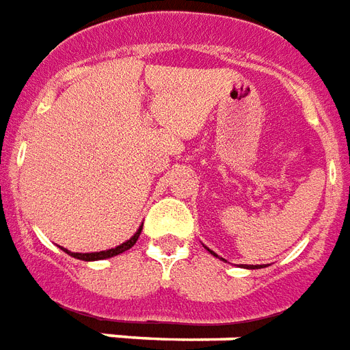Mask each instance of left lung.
<instances>
[{"label":"left lung","instance_id":"left-lung-1","mask_svg":"<svg viewBox=\"0 0 350 350\" xmlns=\"http://www.w3.org/2000/svg\"><path fill=\"white\" fill-rule=\"evenodd\" d=\"M211 254H213V256H217V254H215V252H211ZM260 267H263V265H248L247 269H260Z\"/></svg>","mask_w":350,"mask_h":350}]
</instances>
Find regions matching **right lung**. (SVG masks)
Here are the masks:
<instances>
[{
    "instance_id": "1",
    "label": "right lung",
    "mask_w": 350,
    "mask_h": 350,
    "mask_svg": "<svg viewBox=\"0 0 350 350\" xmlns=\"http://www.w3.org/2000/svg\"><path fill=\"white\" fill-rule=\"evenodd\" d=\"M141 230H142V226L137 230L135 234H133V237H129L126 243H122V245H118V247H115V248H109V250H102V252H90V254H81V252H68V250L64 248V252L72 256V258H77V260H83V261L107 260V258H113V256L122 254V252H126V250H129V248L133 247V245L137 243V239H139V235H141Z\"/></svg>"
}]
</instances>
